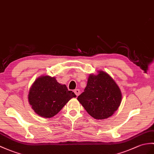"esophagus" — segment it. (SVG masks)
Instances as JSON below:
<instances>
[{
    "mask_svg": "<svg viewBox=\"0 0 154 154\" xmlns=\"http://www.w3.org/2000/svg\"><path fill=\"white\" fill-rule=\"evenodd\" d=\"M74 92H75V95L77 96H78L80 94V90L79 89H75L74 90Z\"/></svg>",
    "mask_w": 154,
    "mask_h": 154,
    "instance_id": "esophagus-1",
    "label": "esophagus"
}]
</instances>
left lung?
<instances>
[{"label":"left lung","mask_w":154,"mask_h":154,"mask_svg":"<svg viewBox=\"0 0 154 154\" xmlns=\"http://www.w3.org/2000/svg\"><path fill=\"white\" fill-rule=\"evenodd\" d=\"M121 98L116 82L108 73L100 71L97 75H89L87 87L77 100L89 115L96 119H104L116 112Z\"/></svg>","instance_id":"obj_1"}]
</instances>
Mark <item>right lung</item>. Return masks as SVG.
Listing matches in <instances>:
<instances>
[{"instance_id":"obj_1","label":"right lung","mask_w":154,"mask_h":154,"mask_svg":"<svg viewBox=\"0 0 154 154\" xmlns=\"http://www.w3.org/2000/svg\"><path fill=\"white\" fill-rule=\"evenodd\" d=\"M65 85L54 77L42 76L34 82L29 93V102L38 116L51 118L56 115L70 99L75 97Z\"/></svg>"}]
</instances>
